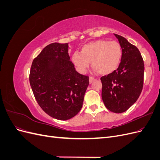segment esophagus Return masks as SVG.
<instances>
[{"mask_svg":"<svg viewBox=\"0 0 160 160\" xmlns=\"http://www.w3.org/2000/svg\"><path fill=\"white\" fill-rule=\"evenodd\" d=\"M94 81H95V78H93V77H89V83L90 84L93 83Z\"/></svg>","mask_w":160,"mask_h":160,"instance_id":"1","label":"esophagus"}]
</instances>
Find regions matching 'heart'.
Returning <instances> with one entry per match:
<instances>
[{"label": "heart", "instance_id": "1", "mask_svg": "<svg viewBox=\"0 0 160 160\" xmlns=\"http://www.w3.org/2000/svg\"><path fill=\"white\" fill-rule=\"evenodd\" d=\"M123 55L122 48L117 41L96 40L84 45L81 53L75 52L72 55V61L84 71L92 67L101 75H108L115 71L119 67Z\"/></svg>", "mask_w": 160, "mask_h": 160}]
</instances>
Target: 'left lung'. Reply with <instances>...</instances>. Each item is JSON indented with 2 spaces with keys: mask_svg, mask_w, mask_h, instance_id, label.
I'll return each mask as SVG.
<instances>
[{
  "mask_svg": "<svg viewBox=\"0 0 160 160\" xmlns=\"http://www.w3.org/2000/svg\"><path fill=\"white\" fill-rule=\"evenodd\" d=\"M123 55L118 69L101 78V97L106 108L113 113L126 111L138 100L143 85L144 63L138 48L124 37L114 34Z\"/></svg>",
  "mask_w": 160,
  "mask_h": 160,
  "instance_id": "1",
  "label": "left lung"
}]
</instances>
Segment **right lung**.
<instances>
[{
  "instance_id": "obj_1",
  "label": "right lung",
  "mask_w": 160,
  "mask_h": 160,
  "mask_svg": "<svg viewBox=\"0 0 160 160\" xmlns=\"http://www.w3.org/2000/svg\"><path fill=\"white\" fill-rule=\"evenodd\" d=\"M68 51V43L46 46L33 60L29 75L38 104L59 120L69 119L79 112L89 85V77L75 70Z\"/></svg>"
}]
</instances>
